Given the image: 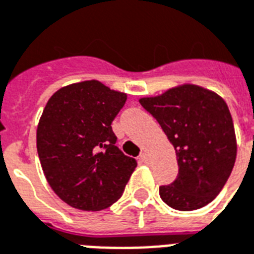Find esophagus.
I'll return each mask as SVG.
<instances>
[{"instance_id": "1", "label": "esophagus", "mask_w": 254, "mask_h": 254, "mask_svg": "<svg viewBox=\"0 0 254 254\" xmlns=\"http://www.w3.org/2000/svg\"><path fill=\"white\" fill-rule=\"evenodd\" d=\"M139 159H140L141 163H147L148 162V154H147V152H141V154L139 155Z\"/></svg>"}]
</instances>
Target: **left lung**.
Masks as SVG:
<instances>
[{"mask_svg": "<svg viewBox=\"0 0 254 254\" xmlns=\"http://www.w3.org/2000/svg\"><path fill=\"white\" fill-rule=\"evenodd\" d=\"M139 102L158 121L178 156V178L160 186L162 200L178 211L205 207L223 190L235 166V127L227 103L194 84Z\"/></svg>", "mask_w": 254, "mask_h": 254, "instance_id": "obj_1", "label": "left lung"}]
</instances>
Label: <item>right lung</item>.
<instances>
[{
    "label": "right lung",
    "instance_id": "1",
    "mask_svg": "<svg viewBox=\"0 0 254 254\" xmlns=\"http://www.w3.org/2000/svg\"><path fill=\"white\" fill-rule=\"evenodd\" d=\"M127 95L98 80L74 83L49 99L37 128L47 183L64 202L100 211L121 197L136 160L118 148L111 123Z\"/></svg>",
    "mask_w": 254,
    "mask_h": 254
}]
</instances>
